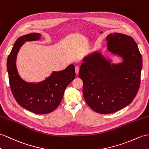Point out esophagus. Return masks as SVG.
<instances>
[{
  "label": "esophagus",
  "instance_id": "obj_1",
  "mask_svg": "<svg viewBox=\"0 0 149 149\" xmlns=\"http://www.w3.org/2000/svg\"><path fill=\"white\" fill-rule=\"evenodd\" d=\"M75 73H76V74H79V70H80V67H79V66H75Z\"/></svg>",
  "mask_w": 149,
  "mask_h": 149
}]
</instances>
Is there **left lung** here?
I'll return each instance as SVG.
<instances>
[{
	"mask_svg": "<svg viewBox=\"0 0 149 149\" xmlns=\"http://www.w3.org/2000/svg\"><path fill=\"white\" fill-rule=\"evenodd\" d=\"M108 49L123 58L111 65L100 53L84 58L79 76L83 81V96L93 111L116 112L134 100L140 84L142 57L133 38L114 33L106 37Z\"/></svg>",
	"mask_w": 149,
	"mask_h": 149,
	"instance_id": "1",
	"label": "left lung"
}]
</instances>
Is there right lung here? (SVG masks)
I'll use <instances>...</instances> for the list:
<instances>
[{
  "label": "right lung",
  "instance_id": "right-lung-1",
  "mask_svg": "<svg viewBox=\"0 0 149 149\" xmlns=\"http://www.w3.org/2000/svg\"><path fill=\"white\" fill-rule=\"evenodd\" d=\"M40 33H30L17 38L8 56L7 68L11 92L17 103L35 114H48L54 111L62 101L66 87L75 77V67L70 65L65 69L54 72L39 84L27 83L18 75L16 66L17 52L24 41L38 40Z\"/></svg>",
  "mask_w": 149,
  "mask_h": 149
}]
</instances>
